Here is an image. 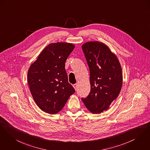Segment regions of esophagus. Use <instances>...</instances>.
<instances>
[{
	"label": "esophagus",
	"instance_id": "obj_1",
	"mask_svg": "<svg viewBox=\"0 0 150 150\" xmlns=\"http://www.w3.org/2000/svg\"><path fill=\"white\" fill-rule=\"evenodd\" d=\"M77 86H78L77 84H73V87H74V88H75V90H76V88H77Z\"/></svg>",
	"mask_w": 150,
	"mask_h": 150
}]
</instances>
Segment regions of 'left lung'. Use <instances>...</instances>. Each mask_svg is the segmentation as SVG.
<instances>
[{"instance_id":"obj_1","label":"left lung","mask_w":150,"mask_h":150,"mask_svg":"<svg viewBox=\"0 0 150 150\" xmlns=\"http://www.w3.org/2000/svg\"><path fill=\"white\" fill-rule=\"evenodd\" d=\"M81 47L90 69L91 84L90 94L81 100L91 112L100 114L109 108L121 91L122 67L115 54L103 43L88 42Z\"/></svg>"}]
</instances>
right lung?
<instances>
[{
	"mask_svg": "<svg viewBox=\"0 0 150 150\" xmlns=\"http://www.w3.org/2000/svg\"><path fill=\"white\" fill-rule=\"evenodd\" d=\"M75 45L66 42L49 44L28 71V83L33 98L43 111L55 114L75 92L69 83L65 63Z\"/></svg>",
	"mask_w": 150,
	"mask_h": 150,
	"instance_id": "right-lung-1",
	"label": "right lung"
}]
</instances>
